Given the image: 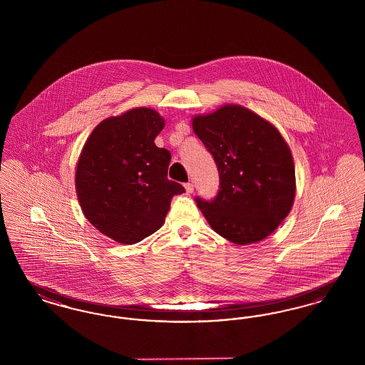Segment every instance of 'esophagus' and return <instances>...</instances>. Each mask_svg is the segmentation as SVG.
Segmentation results:
<instances>
[{"instance_id":"esophagus-1","label":"esophagus","mask_w":365,"mask_h":365,"mask_svg":"<svg viewBox=\"0 0 365 365\" xmlns=\"http://www.w3.org/2000/svg\"><path fill=\"white\" fill-rule=\"evenodd\" d=\"M185 189H186L187 194H191V192L194 191V186H192V183H186V185H185Z\"/></svg>"}]
</instances>
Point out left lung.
<instances>
[{
    "label": "left lung",
    "instance_id": "8db88e82",
    "mask_svg": "<svg viewBox=\"0 0 365 365\" xmlns=\"http://www.w3.org/2000/svg\"><path fill=\"white\" fill-rule=\"evenodd\" d=\"M191 125L220 176L213 201L197 198L209 226L235 245L265 240L294 202V161L287 142L272 123L242 105L195 115Z\"/></svg>",
    "mask_w": 365,
    "mask_h": 365
}]
</instances>
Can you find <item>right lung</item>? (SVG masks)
<instances>
[{
	"label": "right lung",
	"mask_w": 365,
	"mask_h": 365,
	"mask_svg": "<svg viewBox=\"0 0 365 365\" xmlns=\"http://www.w3.org/2000/svg\"><path fill=\"white\" fill-rule=\"evenodd\" d=\"M164 118L139 106L97 124L81 152L75 189L87 220L108 238L134 245L164 225L171 200L185 192L167 178L171 153L155 138Z\"/></svg>",
	"instance_id": "add662e5"
}]
</instances>
